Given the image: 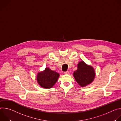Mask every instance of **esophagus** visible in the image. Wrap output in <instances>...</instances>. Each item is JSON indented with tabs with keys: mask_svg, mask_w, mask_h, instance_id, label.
<instances>
[{
	"mask_svg": "<svg viewBox=\"0 0 121 121\" xmlns=\"http://www.w3.org/2000/svg\"><path fill=\"white\" fill-rule=\"evenodd\" d=\"M64 73H65V74H69V71L65 72H64Z\"/></svg>",
	"mask_w": 121,
	"mask_h": 121,
	"instance_id": "1",
	"label": "esophagus"
}]
</instances>
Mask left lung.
<instances>
[{
    "label": "left lung",
    "instance_id": "8db88e82",
    "mask_svg": "<svg viewBox=\"0 0 121 121\" xmlns=\"http://www.w3.org/2000/svg\"><path fill=\"white\" fill-rule=\"evenodd\" d=\"M73 74L76 81L81 87L91 84L95 77L94 69L83 61H81L78 64L77 69Z\"/></svg>",
    "mask_w": 121,
    "mask_h": 121
}]
</instances>
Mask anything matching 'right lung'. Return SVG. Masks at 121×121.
I'll return each mask as SVG.
<instances>
[{
    "instance_id": "1",
    "label": "right lung",
    "mask_w": 121,
    "mask_h": 121,
    "mask_svg": "<svg viewBox=\"0 0 121 121\" xmlns=\"http://www.w3.org/2000/svg\"><path fill=\"white\" fill-rule=\"evenodd\" d=\"M59 76V73L47 67L44 71L37 73L36 79L42 87L50 88L57 82Z\"/></svg>"
}]
</instances>
